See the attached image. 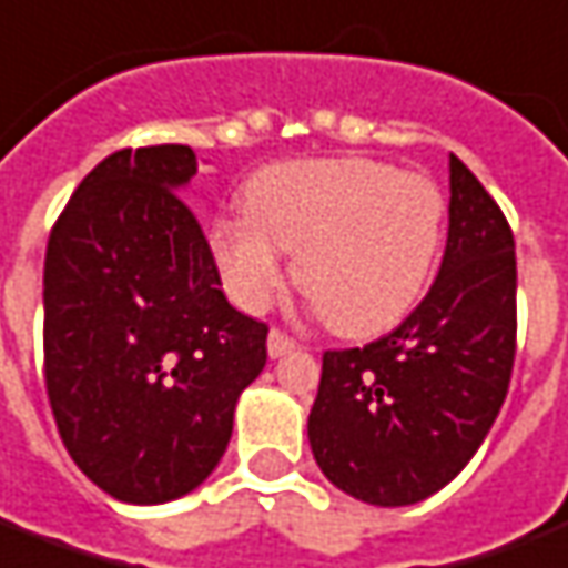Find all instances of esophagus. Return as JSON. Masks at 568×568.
<instances>
[{
	"mask_svg": "<svg viewBox=\"0 0 568 568\" xmlns=\"http://www.w3.org/2000/svg\"><path fill=\"white\" fill-rule=\"evenodd\" d=\"M297 344L288 335H283L280 328H273L271 335H267V353H271V359H280V356H285V353L295 351Z\"/></svg>",
	"mask_w": 568,
	"mask_h": 568,
	"instance_id": "esophagus-1",
	"label": "esophagus"
}]
</instances>
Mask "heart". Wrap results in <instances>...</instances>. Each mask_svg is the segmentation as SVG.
<instances>
[{
  "mask_svg": "<svg viewBox=\"0 0 568 568\" xmlns=\"http://www.w3.org/2000/svg\"><path fill=\"white\" fill-rule=\"evenodd\" d=\"M245 217H221L209 248L230 297L267 311L292 276L338 335L368 338L399 323L434 273L446 200L427 174L368 156L288 160L243 187Z\"/></svg>",
  "mask_w": 568,
  "mask_h": 568,
  "instance_id": "obj_1",
  "label": "heart"
}]
</instances>
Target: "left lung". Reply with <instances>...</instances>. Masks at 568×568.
<instances>
[{
  "instance_id": "1",
  "label": "left lung",
  "mask_w": 568,
  "mask_h": 568,
  "mask_svg": "<svg viewBox=\"0 0 568 568\" xmlns=\"http://www.w3.org/2000/svg\"><path fill=\"white\" fill-rule=\"evenodd\" d=\"M514 341V233L474 172L449 156V240L430 292L390 335L323 356L307 439L325 479L378 507L443 489L501 412Z\"/></svg>"
}]
</instances>
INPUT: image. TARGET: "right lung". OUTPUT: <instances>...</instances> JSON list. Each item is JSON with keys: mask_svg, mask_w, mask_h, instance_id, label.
Segmentation results:
<instances>
[{"mask_svg": "<svg viewBox=\"0 0 568 568\" xmlns=\"http://www.w3.org/2000/svg\"><path fill=\"white\" fill-rule=\"evenodd\" d=\"M193 174L184 144L119 150L85 174L45 252L51 412L79 470L125 505L202 486L267 363V325L230 307L178 196Z\"/></svg>", "mask_w": 568, "mask_h": 568, "instance_id": "obj_1", "label": "right lung"}]
</instances>
